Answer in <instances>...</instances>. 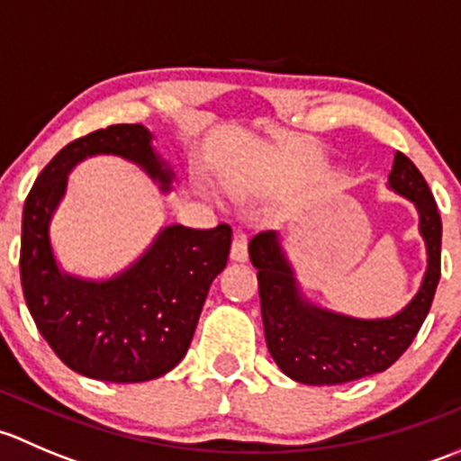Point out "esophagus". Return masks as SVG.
Wrapping results in <instances>:
<instances>
[{
    "instance_id": "obj_1",
    "label": "esophagus",
    "mask_w": 461,
    "mask_h": 461,
    "mask_svg": "<svg viewBox=\"0 0 461 461\" xmlns=\"http://www.w3.org/2000/svg\"><path fill=\"white\" fill-rule=\"evenodd\" d=\"M231 260H239V263L248 260V236L240 230L236 231L234 240H231Z\"/></svg>"
}]
</instances>
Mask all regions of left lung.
<instances>
[{"label": "left lung", "mask_w": 461, "mask_h": 461, "mask_svg": "<svg viewBox=\"0 0 461 461\" xmlns=\"http://www.w3.org/2000/svg\"><path fill=\"white\" fill-rule=\"evenodd\" d=\"M388 187L415 203L429 267L420 292L390 319H352L310 303L299 290L276 231L249 240V258L258 269L260 314L272 359L290 379L308 385H337L388 370L429 317L441 276V218L429 183L411 158L394 153Z\"/></svg>", "instance_id": "obj_1"}]
</instances>
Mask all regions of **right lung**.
Segmentation results:
<instances>
[{"mask_svg": "<svg viewBox=\"0 0 461 461\" xmlns=\"http://www.w3.org/2000/svg\"><path fill=\"white\" fill-rule=\"evenodd\" d=\"M151 138L142 124H111L68 142L37 176L22 213V290L37 330L68 368L111 384L158 379L183 361L231 248L225 222L213 230L169 225L113 278L86 281L58 267L49 225L73 167L111 153L136 162L169 192L174 171Z\"/></svg>", "mask_w": 461, "mask_h": 461, "instance_id": "right-lung-1", "label": "right lung"}]
</instances>
